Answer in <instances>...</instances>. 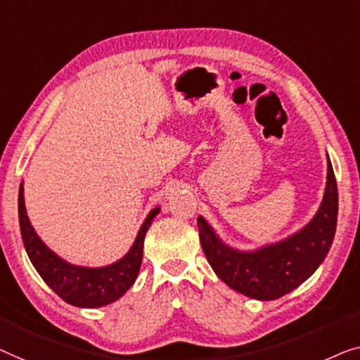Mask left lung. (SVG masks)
Segmentation results:
<instances>
[{
  "mask_svg": "<svg viewBox=\"0 0 360 360\" xmlns=\"http://www.w3.org/2000/svg\"><path fill=\"white\" fill-rule=\"evenodd\" d=\"M336 224L338 186L330 156L320 209L303 229L281 241L240 251L224 243L204 217L197 219L202 250L219 279L256 300H276L302 285L325 261Z\"/></svg>",
  "mask_w": 360,
  "mask_h": 360,
  "instance_id": "left-lung-1",
  "label": "left lung"
}]
</instances>
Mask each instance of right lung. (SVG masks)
Returning a JSON list of instances; mask_svg holds the SVG:
<instances>
[{
    "mask_svg": "<svg viewBox=\"0 0 360 360\" xmlns=\"http://www.w3.org/2000/svg\"><path fill=\"white\" fill-rule=\"evenodd\" d=\"M18 205L24 248H26L35 271L60 298H63L70 305L79 308H99L109 305V303L119 300L134 285L141 266V257H143L145 235L153 224L155 217L160 214V207L150 210L136 233L134 245L127 251V255L120 257L119 261L103 267H86L65 261L40 240L27 217L22 182L19 186Z\"/></svg>",
    "mask_w": 360,
    "mask_h": 360,
    "instance_id": "add662e5",
    "label": "right lung"
}]
</instances>
